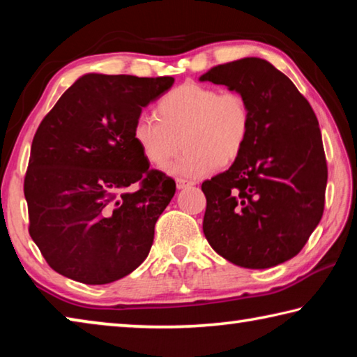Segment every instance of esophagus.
Listing matches in <instances>:
<instances>
[{
    "label": "esophagus",
    "mask_w": 357,
    "mask_h": 357,
    "mask_svg": "<svg viewBox=\"0 0 357 357\" xmlns=\"http://www.w3.org/2000/svg\"><path fill=\"white\" fill-rule=\"evenodd\" d=\"M189 185H192L190 181H187V179H181V178H178V179H176V189H178V190H181V189H185V187H189Z\"/></svg>",
    "instance_id": "1"
}]
</instances>
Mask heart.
Masks as SVG:
<instances>
[{
	"mask_svg": "<svg viewBox=\"0 0 357 357\" xmlns=\"http://www.w3.org/2000/svg\"><path fill=\"white\" fill-rule=\"evenodd\" d=\"M155 116H138L132 138L151 165L183 178H202L244 153L252 130V110L241 93H222L208 84L184 83L162 96Z\"/></svg>",
	"mask_w": 357,
	"mask_h": 357,
	"instance_id": "obj_1",
	"label": "heart"
}]
</instances>
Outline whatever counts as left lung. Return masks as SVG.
I'll use <instances>...</instances> for the list:
<instances>
[{"label": "left lung", "instance_id": "left-lung-1", "mask_svg": "<svg viewBox=\"0 0 357 357\" xmlns=\"http://www.w3.org/2000/svg\"><path fill=\"white\" fill-rule=\"evenodd\" d=\"M200 82L241 93L252 110L244 153L202 184L204 236L241 268L285 263L305 245L324 211L328 165L315 112L294 83L261 58L215 66Z\"/></svg>", "mask_w": 357, "mask_h": 357}]
</instances>
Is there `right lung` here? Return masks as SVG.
I'll list each match as a JSON object with an SVG mask.
<instances>
[{
	"mask_svg": "<svg viewBox=\"0 0 357 357\" xmlns=\"http://www.w3.org/2000/svg\"><path fill=\"white\" fill-rule=\"evenodd\" d=\"M173 77L84 74L42 119L25 176L29 234L52 269L86 285L135 271L172 202L174 181L149 170L132 129Z\"/></svg>",
	"mask_w": 357,
	"mask_h": 357,
	"instance_id": "1",
	"label": "right lung"
}]
</instances>
